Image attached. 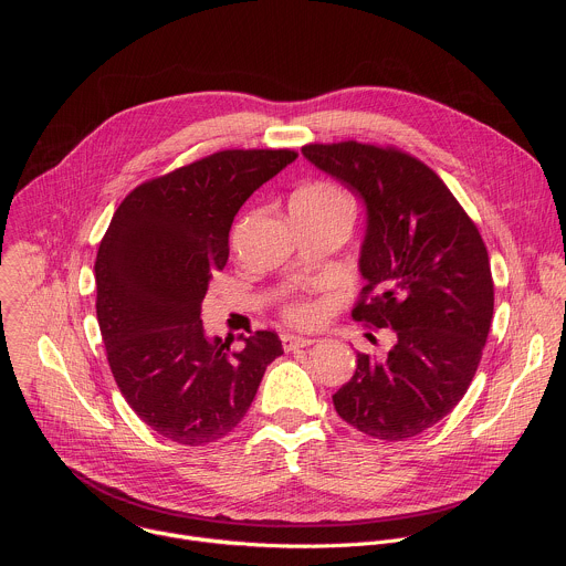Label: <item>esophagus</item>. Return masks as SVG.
I'll list each match as a JSON object with an SVG mask.
<instances>
[{"label":"esophagus","instance_id":"34e87169","mask_svg":"<svg viewBox=\"0 0 566 566\" xmlns=\"http://www.w3.org/2000/svg\"><path fill=\"white\" fill-rule=\"evenodd\" d=\"M313 343H315L313 338H304V336H293V334L282 336V347H284V352H295V349L308 347V345H313Z\"/></svg>","mask_w":566,"mask_h":566}]
</instances>
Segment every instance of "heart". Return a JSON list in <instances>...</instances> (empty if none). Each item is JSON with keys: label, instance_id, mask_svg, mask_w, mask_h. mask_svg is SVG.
I'll use <instances>...</instances> for the list:
<instances>
[{"label": "heart", "instance_id": "obj_1", "mask_svg": "<svg viewBox=\"0 0 566 566\" xmlns=\"http://www.w3.org/2000/svg\"><path fill=\"white\" fill-rule=\"evenodd\" d=\"M293 206H313V208H336V206H349L347 195L329 184V181H315L304 186L302 190L295 192L293 197ZM284 315L291 322H297V325H306V322H313L317 315V306L308 300H295L291 304H286Z\"/></svg>", "mask_w": 566, "mask_h": 566}]
</instances>
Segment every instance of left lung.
<instances>
[{"instance_id":"obj_1","label":"left lung","mask_w":566,"mask_h":566,"mask_svg":"<svg viewBox=\"0 0 566 566\" xmlns=\"http://www.w3.org/2000/svg\"><path fill=\"white\" fill-rule=\"evenodd\" d=\"M302 154L365 199V286L352 317L394 332L382 360L358 354L334 394L336 412L380 441L417 437L454 410L479 367L495 306L486 244L439 175L408 151L340 140Z\"/></svg>"}]
</instances>
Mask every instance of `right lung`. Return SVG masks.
<instances>
[{"label": "right lung", "mask_w": 566, "mask_h": 566, "mask_svg": "<svg viewBox=\"0 0 566 566\" xmlns=\"http://www.w3.org/2000/svg\"><path fill=\"white\" fill-rule=\"evenodd\" d=\"M295 149H221L143 181L116 208L96 255V315L114 380L154 432L184 446L226 437L244 419L275 332L244 347L208 340L201 304L228 262L237 210Z\"/></svg>", "instance_id": "right-lung-1"}]
</instances>
